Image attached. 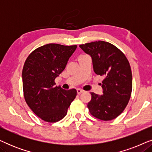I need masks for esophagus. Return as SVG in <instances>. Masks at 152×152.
I'll return each instance as SVG.
<instances>
[{"mask_svg":"<svg viewBox=\"0 0 152 152\" xmlns=\"http://www.w3.org/2000/svg\"><path fill=\"white\" fill-rule=\"evenodd\" d=\"M77 94L78 95H80L81 93H84V90H82V89H80V88H77Z\"/></svg>","mask_w":152,"mask_h":152,"instance_id":"esophagus-1","label":"esophagus"}]
</instances>
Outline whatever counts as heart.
<instances>
[{
	"label": "heart",
	"instance_id": "heart-1",
	"mask_svg": "<svg viewBox=\"0 0 152 152\" xmlns=\"http://www.w3.org/2000/svg\"><path fill=\"white\" fill-rule=\"evenodd\" d=\"M81 56H82V55H81Z\"/></svg>",
	"mask_w": 152,
	"mask_h": 152
}]
</instances>
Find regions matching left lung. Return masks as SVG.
Returning <instances> with one entry per match:
<instances>
[{
  "mask_svg": "<svg viewBox=\"0 0 152 152\" xmlns=\"http://www.w3.org/2000/svg\"><path fill=\"white\" fill-rule=\"evenodd\" d=\"M80 47L91 56L93 69L103 76L102 95L91 92L87 107L93 117L111 120L120 115L128 104L132 91V73L127 58L115 45L97 41Z\"/></svg>",
  "mask_w": 152,
  "mask_h": 152,
  "instance_id": "left-lung-1",
  "label": "left lung"
}]
</instances>
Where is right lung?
Wrapping results in <instances>:
<instances>
[{"label": "right lung", "mask_w": 152, "mask_h": 152, "mask_svg": "<svg viewBox=\"0 0 152 152\" xmlns=\"http://www.w3.org/2000/svg\"><path fill=\"white\" fill-rule=\"evenodd\" d=\"M76 48V45L49 43L35 49L25 61L22 71L25 100L45 122H56L63 119L75 98V89L55 87V80L65 69Z\"/></svg>", "instance_id": "obj_1"}]
</instances>
